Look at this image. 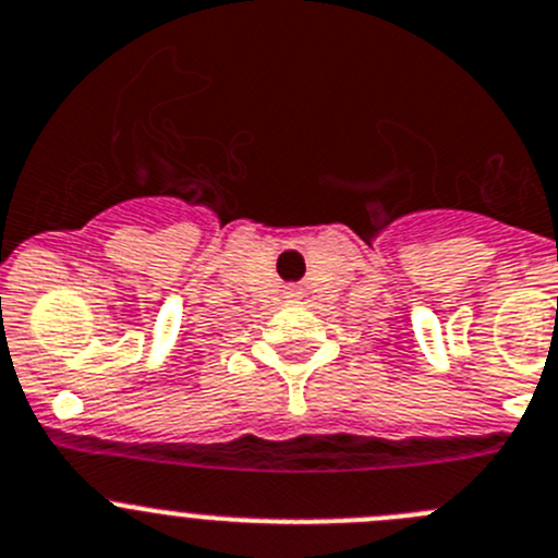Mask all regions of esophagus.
Wrapping results in <instances>:
<instances>
[{
	"instance_id": "1",
	"label": "esophagus",
	"mask_w": 558,
	"mask_h": 558,
	"mask_svg": "<svg viewBox=\"0 0 558 558\" xmlns=\"http://www.w3.org/2000/svg\"><path fill=\"white\" fill-rule=\"evenodd\" d=\"M296 296H300V291H289V300H291V303H294Z\"/></svg>"
}]
</instances>
